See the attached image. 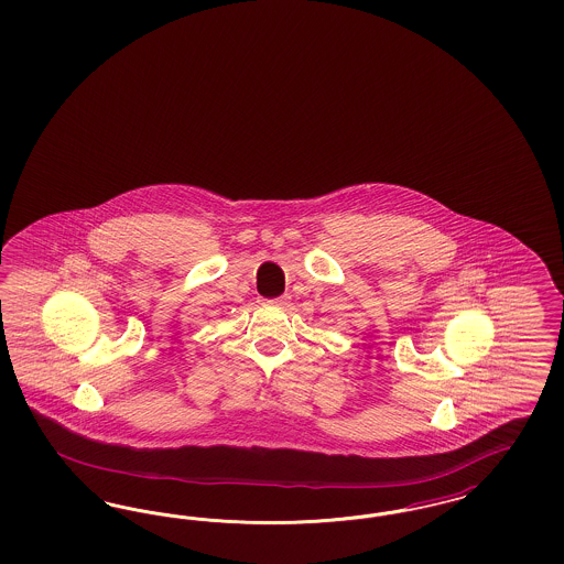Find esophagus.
<instances>
[{"label":"esophagus","mask_w":564,"mask_h":564,"mask_svg":"<svg viewBox=\"0 0 564 564\" xmlns=\"http://www.w3.org/2000/svg\"><path fill=\"white\" fill-rule=\"evenodd\" d=\"M290 302V295H281V297H274V300H267V304H276V306H283Z\"/></svg>","instance_id":"1"}]
</instances>
